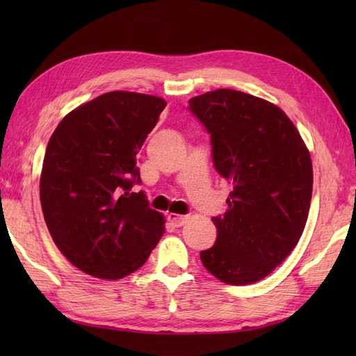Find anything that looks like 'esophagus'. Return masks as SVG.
I'll use <instances>...</instances> for the list:
<instances>
[{"label":"esophagus","instance_id":"34e87169","mask_svg":"<svg viewBox=\"0 0 356 356\" xmlns=\"http://www.w3.org/2000/svg\"><path fill=\"white\" fill-rule=\"evenodd\" d=\"M168 222L172 225V226H176V228H179V226H182L184 223H185V220H186V217L185 216H179V214H168Z\"/></svg>","mask_w":356,"mask_h":356}]
</instances>
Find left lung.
<instances>
[{
	"instance_id": "left-lung-1",
	"label": "left lung",
	"mask_w": 356,
	"mask_h": 356,
	"mask_svg": "<svg viewBox=\"0 0 356 356\" xmlns=\"http://www.w3.org/2000/svg\"><path fill=\"white\" fill-rule=\"evenodd\" d=\"M190 111L211 136L217 172L232 184L217 240L200 252L228 284L269 275L297 246L312 197V162L291 119L277 105L229 88L195 96Z\"/></svg>"
}]
</instances>
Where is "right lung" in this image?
<instances>
[{
    "label": "right lung",
    "instance_id": "add662e5",
    "mask_svg": "<svg viewBox=\"0 0 356 356\" xmlns=\"http://www.w3.org/2000/svg\"><path fill=\"white\" fill-rule=\"evenodd\" d=\"M166 102L110 92L69 113L45 149L40 182L44 220L65 259L88 275L119 280L148 260L165 232L136 166Z\"/></svg>",
    "mask_w": 356,
    "mask_h": 356
}]
</instances>
